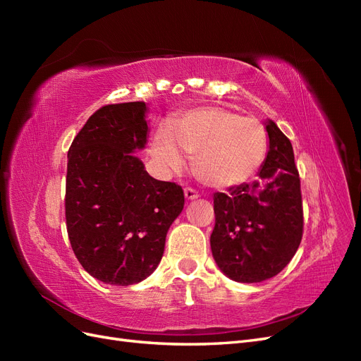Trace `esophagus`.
Returning a JSON list of instances; mask_svg holds the SVG:
<instances>
[{"instance_id":"obj_1","label":"esophagus","mask_w":361,"mask_h":361,"mask_svg":"<svg viewBox=\"0 0 361 361\" xmlns=\"http://www.w3.org/2000/svg\"><path fill=\"white\" fill-rule=\"evenodd\" d=\"M183 192H185V199L187 200H195L199 197V192L195 191L194 188H191V187H187L183 190Z\"/></svg>"}]
</instances>
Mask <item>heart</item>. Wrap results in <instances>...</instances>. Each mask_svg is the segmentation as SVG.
Masks as SVG:
<instances>
[{
    "label": "heart",
    "mask_w": 361,
    "mask_h": 361,
    "mask_svg": "<svg viewBox=\"0 0 361 361\" xmlns=\"http://www.w3.org/2000/svg\"><path fill=\"white\" fill-rule=\"evenodd\" d=\"M152 155L170 173L192 157L194 173L204 185L228 188L248 180L268 154V133L257 118L243 117L221 106H203L159 128L152 140Z\"/></svg>",
    "instance_id": "1"
}]
</instances>
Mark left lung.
Wrapping results in <instances>:
<instances>
[{"label":"left lung","mask_w":361,"mask_h":361,"mask_svg":"<svg viewBox=\"0 0 361 361\" xmlns=\"http://www.w3.org/2000/svg\"><path fill=\"white\" fill-rule=\"evenodd\" d=\"M267 133L269 150L260 180L214 194L212 256L235 281L257 283L277 276L302 238L301 185L292 145L271 120Z\"/></svg>","instance_id":"obj_1"}]
</instances>
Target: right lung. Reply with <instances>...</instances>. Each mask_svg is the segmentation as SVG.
I'll return each mask as SVG.
<instances>
[{
    "mask_svg": "<svg viewBox=\"0 0 361 361\" xmlns=\"http://www.w3.org/2000/svg\"><path fill=\"white\" fill-rule=\"evenodd\" d=\"M145 113V102L99 108L68 152L69 241L82 268L108 285H134L154 272L185 203L182 187L149 176L133 155L146 145Z\"/></svg>",
    "mask_w": 361,
    "mask_h": 361,
    "instance_id": "right-lung-1",
    "label": "right lung"
}]
</instances>
